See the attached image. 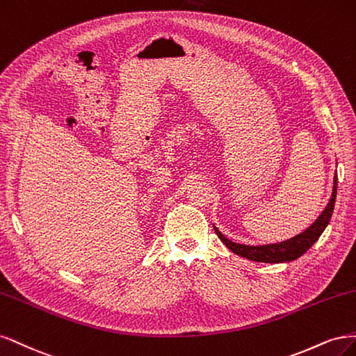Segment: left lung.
<instances>
[{"label": "left lung", "instance_id": "left-lung-1", "mask_svg": "<svg viewBox=\"0 0 356 356\" xmlns=\"http://www.w3.org/2000/svg\"><path fill=\"white\" fill-rule=\"evenodd\" d=\"M336 195H337V175L334 176V185H332L331 198L327 204V207L319 214L318 219L309 226L305 232L296 235L290 239L282 241L277 244H266V245H245V244H236L234 241L227 239L219 229L214 226V231L217 236L220 238L222 243L232 251V253L260 263H285L293 261L303 256L306 251L311 248L318 238L325 231V227L330 223L332 210H334L336 204Z\"/></svg>", "mask_w": 356, "mask_h": 356}]
</instances>
